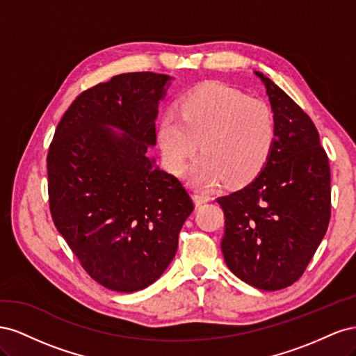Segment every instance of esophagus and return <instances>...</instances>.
Returning <instances> with one entry per match:
<instances>
[{
    "mask_svg": "<svg viewBox=\"0 0 356 356\" xmlns=\"http://www.w3.org/2000/svg\"><path fill=\"white\" fill-rule=\"evenodd\" d=\"M208 200H209V196L204 195V193H196V195H195L196 207H200V204H203L204 202H208Z\"/></svg>",
    "mask_w": 356,
    "mask_h": 356,
    "instance_id": "esophagus-1",
    "label": "esophagus"
}]
</instances>
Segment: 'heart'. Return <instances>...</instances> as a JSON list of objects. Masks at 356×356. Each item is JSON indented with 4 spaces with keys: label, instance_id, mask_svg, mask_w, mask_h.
Here are the masks:
<instances>
[{
    "label": "heart",
    "instance_id": "b5f03b06",
    "mask_svg": "<svg viewBox=\"0 0 356 356\" xmlns=\"http://www.w3.org/2000/svg\"><path fill=\"white\" fill-rule=\"evenodd\" d=\"M157 139L166 166L179 174L199 147L188 172L196 188L250 181L263 169L276 139L270 106L220 81L203 83L179 101V117L160 118Z\"/></svg>",
    "mask_w": 356,
    "mask_h": 356
}]
</instances>
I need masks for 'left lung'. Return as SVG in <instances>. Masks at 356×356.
I'll list each match as a JSON object with an SVG mask.
<instances>
[{
    "label": "left lung",
    "instance_id": "1",
    "mask_svg": "<svg viewBox=\"0 0 356 356\" xmlns=\"http://www.w3.org/2000/svg\"><path fill=\"white\" fill-rule=\"evenodd\" d=\"M276 120L264 169L246 187L217 199L221 251L230 270L258 289L293 285L305 273L331 217L330 163L312 118L261 72Z\"/></svg>",
    "mask_w": 356,
    "mask_h": 356
}]
</instances>
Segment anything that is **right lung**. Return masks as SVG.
I'll return each instance as SVG.
<instances>
[{"instance_id":"1","label":"right lung","mask_w":356,"mask_h":356,"mask_svg":"<svg viewBox=\"0 0 356 356\" xmlns=\"http://www.w3.org/2000/svg\"><path fill=\"white\" fill-rule=\"evenodd\" d=\"M169 80L166 74L127 72L81 92L49 147L53 222L88 275L118 293L157 281L195 209L182 182L147 156Z\"/></svg>"}]
</instances>
